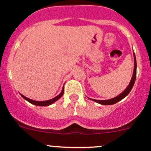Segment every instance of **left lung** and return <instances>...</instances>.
I'll return each instance as SVG.
<instances>
[{
	"mask_svg": "<svg viewBox=\"0 0 151 151\" xmlns=\"http://www.w3.org/2000/svg\"><path fill=\"white\" fill-rule=\"evenodd\" d=\"M134 72H133V75H132V78L131 80L130 83H129V85H128L127 88H126L123 92L121 93L120 95H118V96L115 97L113 99H108V100H96V99H92L93 101H96V102L99 103L100 104H102V105H111V104H114L115 103L118 102L120 101L121 100H122L123 99H124L128 94L130 93V91H132V88H133L134 85L135 83V80H136V75H137V61H136V57H135V54L134 53Z\"/></svg>",
	"mask_w": 151,
	"mask_h": 151,
	"instance_id": "obj_1",
	"label": "left lung"
}]
</instances>
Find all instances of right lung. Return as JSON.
Wrapping results in <instances>:
<instances>
[{
  "label": "right lung",
  "instance_id": "1",
  "mask_svg": "<svg viewBox=\"0 0 151 151\" xmlns=\"http://www.w3.org/2000/svg\"><path fill=\"white\" fill-rule=\"evenodd\" d=\"M63 91H64V88H63V89H62V91L61 93H60V94H59L58 96H57L56 97H55V98L52 99H50V100H47V101H34V100H32V99H30L27 98V97L24 96L23 95H22V94H20L21 96H22V97L23 99H25L26 101H28V102L31 103V104H34V105H36V106H49V105L53 104L54 102H55L57 100H58L60 98V97H62V96H63Z\"/></svg>",
  "mask_w": 151,
  "mask_h": 151
}]
</instances>
